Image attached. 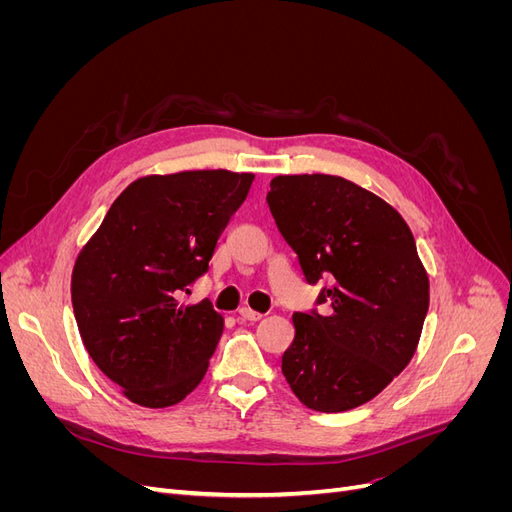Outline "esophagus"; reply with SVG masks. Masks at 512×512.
I'll return each mask as SVG.
<instances>
[{
	"label": "esophagus",
	"instance_id": "obj_1",
	"mask_svg": "<svg viewBox=\"0 0 512 512\" xmlns=\"http://www.w3.org/2000/svg\"><path fill=\"white\" fill-rule=\"evenodd\" d=\"M239 316L243 318V320H250V322H256V320H260L262 318V314L260 312H254L252 307H239Z\"/></svg>",
	"mask_w": 512,
	"mask_h": 512
}]
</instances>
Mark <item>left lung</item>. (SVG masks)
I'll list each match as a JSON object with an SVG mask.
<instances>
[{
	"label": "left lung",
	"instance_id": "obj_1",
	"mask_svg": "<svg viewBox=\"0 0 512 512\" xmlns=\"http://www.w3.org/2000/svg\"><path fill=\"white\" fill-rule=\"evenodd\" d=\"M267 203L307 284L329 282L320 314L292 316L282 374L316 412L363 406L404 371L421 339L429 280L412 232L380 196L333 175L275 177Z\"/></svg>",
	"mask_w": 512,
	"mask_h": 512
}]
</instances>
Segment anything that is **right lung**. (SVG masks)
<instances>
[{
  "instance_id": "right-lung-1",
  "label": "right lung",
  "mask_w": 512,
  "mask_h": 512,
  "mask_svg": "<svg viewBox=\"0 0 512 512\" xmlns=\"http://www.w3.org/2000/svg\"><path fill=\"white\" fill-rule=\"evenodd\" d=\"M252 173L183 170L132 181L72 271L79 333L102 374L145 408H168L205 378L224 318L179 297L207 273Z\"/></svg>"
}]
</instances>
